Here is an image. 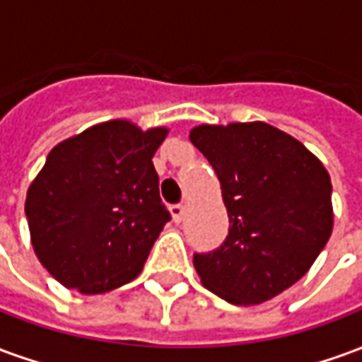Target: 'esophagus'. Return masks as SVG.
I'll list each match as a JSON object with an SVG mask.
<instances>
[{
    "label": "esophagus",
    "instance_id": "esophagus-1",
    "mask_svg": "<svg viewBox=\"0 0 362 362\" xmlns=\"http://www.w3.org/2000/svg\"><path fill=\"white\" fill-rule=\"evenodd\" d=\"M170 213H173L174 223H180V221H184V215H186V207L182 204L173 205V207H170Z\"/></svg>",
    "mask_w": 362,
    "mask_h": 362
}]
</instances>
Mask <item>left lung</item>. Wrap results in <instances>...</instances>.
<instances>
[{"label":"left lung","mask_w":362,"mask_h":362,"mask_svg":"<svg viewBox=\"0 0 362 362\" xmlns=\"http://www.w3.org/2000/svg\"><path fill=\"white\" fill-rule=\"evenodd\" d=\"M189 141L217 173L230 223L217 250L194 254L197 275L227 303H266L310 269L332 235L329 174L266 122L204 124Z\"/></svg>","instance_id":"obj_1"}]
</instances>
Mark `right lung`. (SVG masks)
Masks as SVG:
<instances>
[{
  "instance_id": "add662e5",
  "label": "right lung",
  "mask_w": 362,
  "mask_h": 362,
  "mask_svg": "<svg viewBox=\"0 0 362 362\" xmlns=\"http://www.w3.org/2000/svg\"><path fill=\"white\" fill-rule=\"evenodd\" d=\"M166 134L110 119L48 153L25 213L36 258L64 287L100 295L141 273L170 221L153 166Z\"/></svg>"
}]
</instances>
